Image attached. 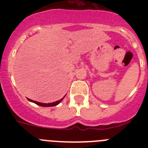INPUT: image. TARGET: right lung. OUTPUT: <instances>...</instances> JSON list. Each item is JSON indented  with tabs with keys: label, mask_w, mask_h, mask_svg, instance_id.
I'll list each match as a JSON object with an SVG mask.
<instances>
[{
	"label": "right lung",
	"mask_w": 148,
	"mask_h": 148,
	"mask_svg": "<svg viewBox=\"0 0 148 148\" xmlns=\"http://www.w3.org/2000/svg\"><path fill=\"white\" fill-rule=\"evenodd\" d=\"M64 98L61 99H60V100L57 101H55V102H53V103H49V104H44V103H40V102H38V101H32L31 100V99H28L29 101H32V102L35 103V104H38V105L39 106H41V107H53V106H56V105H58V104H59L60 102H61V101L64 99Z\"/></svg>",
	"instance_id": "1"
}]
</instances>
